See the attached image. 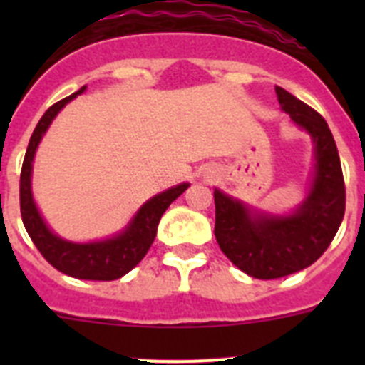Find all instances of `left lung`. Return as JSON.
Masks as SVG:
<instances>
[{
  "mask_svg": "<svg viewBox=\"0 0 365 365\" xmlns=\"http://www.w3.org/2000/svg\"><path fill=\"white\" fill-rule=\"evenodd\" d=\"M283 111L311 135L314 172L307 197L291 214H267L215 188V240L245 274L276 279L312 265L327 250L346 212L340 157L327 122L302 100L276 86Z\"/></svg>",
  "mask_w": 365,
  "mask_h": 365,
  "instance_id": "obj_1",
  "label": "left lung"
}]
</instances>
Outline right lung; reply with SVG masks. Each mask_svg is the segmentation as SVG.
<instances>
[{"label": "right lung", "mask_w": 365, "mask_h": 365, "mask_svg": "<svg viewBox=\"0 0 365 365\" xmlns=\"http://www.w3.org/2000/svg\"><path fill=\"white\" fill-rule=\"evenodd\" d=\"M86 89L87 86H83L82 89H78L71 96L51 106L38 122L36 130L29 140L27 153H25L24 166H21L19 208H21L25 230L31 235L32 243L36 245L41 256L49 261L54 269L78 279L113 282V279L122 278L124 274L130 272L146 256L155 235H157L160 217H163L168 206L188 188L190 182H180L173 188H168L153 195L150 201H146L138 208V212L128 222L124 230L111 235L108 240L91 241V243H74V241L62 240L60 235L54 234L47 227V222L43 221L36 202H34V197H32V160L36 155L38 144L43 138L45 131L49 130L54 117L66 108V104L82 95Z\"/></svg>", "instance_id": "right-lung-1"}]
</instances>
